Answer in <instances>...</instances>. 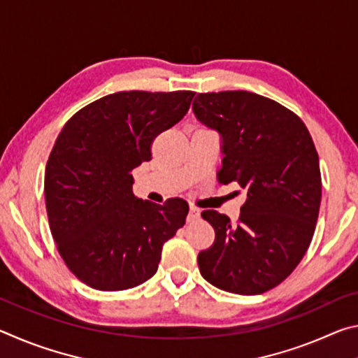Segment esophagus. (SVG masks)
Segmentation results:
<instances>
[{"label": "esophagus", "instance_id": "obj_1", "mask_svg": "<svg viewBox=\"0 0 358 358\" xmlns=\"http://www.w3.org/2000/svg\"><path fill=\"white\" fill-rule=\"evenodd\" d=\"M199 216H201V210H199L197 207H194V205H191V207H189V215H187V221L197 220Z\"/></svg>", "mask_w": 358, "mask_h": 358}]
</instances>
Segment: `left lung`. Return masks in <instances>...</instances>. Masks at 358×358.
Masks as SVG:
<instances>
[{
    "label": "left lung",
    "mask_w": 358,
    "mask_h": 358,
    "mask_svg": "<svg viewBox=\"0 0 358 358\" xmlns=\"http://www.w3.org/2000/svg\"><path fill=\"white\" fill-rule=\"evenodd\" d=\"M192 110L221 136L217 181L246 191L237 224L202 211L216 237L199 252V270L226 292L264 294L292 273L313 240L322 196L316 147L292 110L256 93H201Z\"/></svg>",
    "instance_id": "1"
}]
</instances>
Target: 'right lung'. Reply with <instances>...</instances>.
<instances>
[{
  "label": "right lung",
  "instance_id": "right-lung-1",
  "mask_svg": "<svg viewBox=\"0 0 358 358\" xmlns=\"http://www.w3.org/2000/svg\"><path fill=\"white\" fill-rule=\"evenodd\" d=\"M192 92H120L78 110L45 166V208L59 256L87 286L115 292L156 273L162 245L185 226L183 199H137L132 171L189 110Z\"/></svg>",
  "mask_w": 358,
  "mask_h": 358
}]
</instances>
